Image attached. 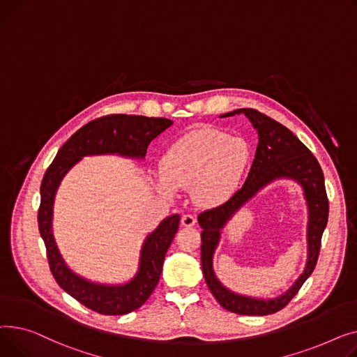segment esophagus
Segmentation results:
<instances>
[{
  "instance_id": "obj_1",
  "label": "esophagus",
  "mask_w": 357,
  "mask_h": 357,
  "mask_svg": "<svg viewBox=\"0 0 357 357\" xmlns=\"http://www.w3.org/2000/svg\"><path fill=\"white\" fill-rule=\"evenodd\" d=\"M195 223H196V218H195V215L184 213V215L181 216V225H183V226H185V227H190V226H193Z\"/></svg>"
}]
</instances>
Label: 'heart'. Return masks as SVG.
I'll use <instances>...</instances> for the list:
<instances>
[{"mask_svg":"<svg viewBox=\"0 0 357 357\" xmlns=\"http://www.w3.org/2000/svg\"><path fill=\"white\" fill-rule=\"evenodd\" d=\"M248 161L249 146L243 139L218 130H197L165 151L154 181L167 195L193 187L199 203L216 206L234 195Z\"/></svg>","mask_w":357,"mask_h":357,"instance_id":"b5f03b06","label":"heart"}]
</instances>
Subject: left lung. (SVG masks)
I'll list each match as a JSON object with an SVG mask.
<instances>
[{
	"label": "left lung",
	"instance_id": "8db88e82",
	"mask_svg": "<svg viewBox=\"0 0 357 357\" xmlns=\"http://www.w3.org/2000/svg\"><path fill=\"white\" fill-rule=\"evenodd\" d=\"M245 114L258 131L259 142L257 146L255 160L250 165L246 181L239 190L225 203L208 208L197 216L202 230V268L206 284L218 303L227 311L242 316H268L282 310L311 275L316 268L321 236L328 219V199L324 185L323 170L317 158L307 146L282 123L268 115L252 109L242 108L229 112L225 116ZM285 176L298 181L305 188L309 206L307 241L309 257L306 269L301 278L285 295L274 301H257L243 296L225 289L215 278L211 268L213 252L220 238V229L231 217L237 208L255 193L275 178Z\"/></svg>",
	"mask_w": 357,
	"mask_h": 357
}]
</instances>
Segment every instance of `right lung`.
<instances>
[{
  "label": "right lung",
  "instance_id": "1",
  "mask_svg": "<svg viewBox=\"0 0 357 357\" xmlns=\"http://www.w3.org/2000/svg\"><path fill=\"white\" fill-rule=\"evenodd\" d=\"M167 118L141 115H107L91 121L77 130L57 151L40 185L38 230L45 241L52 274L60 288L80 304L105 316H121L139 308L153 294L161 275L167 250L177 234L180 216L164 219L146 236L139 258L138 274L123 285H102L83 280L63 262L52 234L53 202L57 187L72 167L85 155L119 154L144 158L146 146L162 131L172 127Z\"/></svg>",
  "mask_w": 357,
  "mask_h": 357
}]
</instances>
